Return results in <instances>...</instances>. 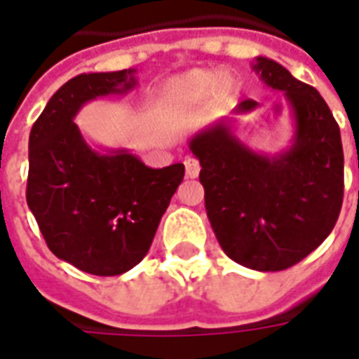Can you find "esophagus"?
Returning <instances> with one entry per match:
<instances>
[{
    "label": "esophagus",
    "instance_id": "esophagus-1",
    "mask_svg": "<svg viewBox=\"0 0 359 359\" xmlns=\"http://www.w3.org/2000/svg\"><path fill=\"white\" fill-rule=\"evenodd\" d=\"M184 167H187V177H190V179H196L200 175V163L196 161L194 157H188L184 161Z\"/></svg>",
    "mask_w": 359,
    "mask_h": 359
}]
</instances>
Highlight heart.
<instances>
[{"mask_svg": "<svg viewBox=\"0 0 359 359\" xmlns=\"http://www.w3.org/2000/svg\"><path fill=\"white\" fill-rule=\"evenodd\" d=\"M234 88H236V81L233 79V74L219 73L215 69H196L187 76L179 79L175 84L177 94L190 100H200L205 94H210L211 90L217 97H226L233 94Z\"/></svg>", "mask_w": 359, "mask_h": 359, "instance_id": "heart-1", "label": "heart"}]
</instances>
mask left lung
<instances>
[{"label":"left lung","mask_w":359,"mask_h":359,"mask_svg":"<svg viewBox=\"0 0 359 359\" xmlns=\"http://www.w3.org/2000/svg\"><path fill=\"white\" fill-rule=\"evenodd\" d=\"M254 71L292 107L290 149L256 154L225 123L196 134L190 149L202 165L205 211L223 252L250 269L283 271L331 234L344 196V154L339 125L313 86L273 59L257 57ZM256 105L244 100L236 113Z\"/></svg>","instance_id":"8db88e82"}]
</instances>
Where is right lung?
I'll return each instance as SVG.
<instances>
[{
	"label": "right lung",
	"instance_id": "right-lung-1",
	"mask_svg": "<svg viewBox=\"0 0 359 359\" xmlns=\"http://www.w3.org/2000/svg\"><path fill=\"white\" fill-rule=\"evenodd\" d=\"M134 71L79 74L51 95L28 138L27 203L48 248L97 277L133 269L184 179V165L151 169L126 149L100 154L73 118L90 100L125 94Z\"/></svg>",
	"mask_w": 359,
	"mask_h": 359
}]
</instances>
